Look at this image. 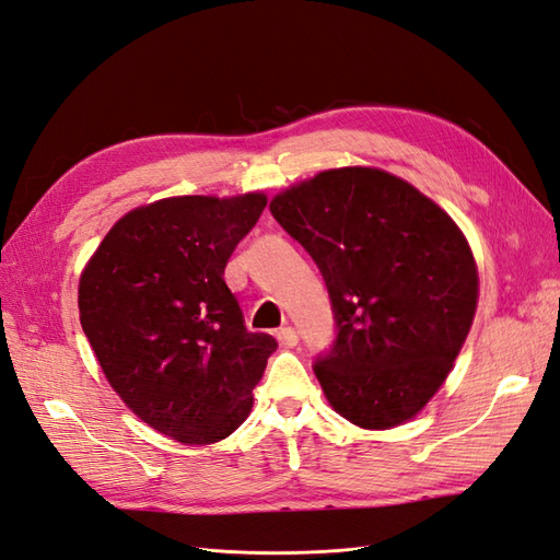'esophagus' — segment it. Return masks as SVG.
<instances>
[{
  "label": "esophagus",
  "mask_w": 560,
  "mask_h": 560,
  "mask_svg": "<svg viewBox=\"0 0 560 560\" xmlns=\"http://www.w3.org/2000/svg\"><path fill=\"white\" fill-rule=\"evenodd\" d=\"M277 340H279V346H281V348H295V346H298V334H295V328H291V326L281 328V331L277 334Z\"/></svg>",
  "instance_id": "1"
}]
</instances>
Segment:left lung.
Returning a JSON list of instances; mask_svg holds the SVG:
<instances>
[{"instance_id": "8db88e82", "label": "left lung", "mask_w": 560, "mask_h": 560, "mask_svg": "<svg viewBox=\"0 0 560 560\" xmlns=\"http://www.w3.org/2000/svg\"><path fill=\"white\" fill-rule=\"evenodd\" d=\"M269 210L331 295L338 336L314 364L328 405L366 430L411 421L447 381L478 310L462 229L417 186L366 165L291 184Z\"/></svg>"}]
</instances>
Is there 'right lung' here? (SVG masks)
Instances as JSON below:
<instances>
[{
  "label": "right lung",
  "mask_w": 560,
  "mask_h": 560,
  "mask_svg": "<svg viewBox=\"0 0 560 560\" xmlns=\"http://www.w3.org/2000/svg\"><path fill=\"white\" fill-rule=\"evenodd\" d=\"M265 206L262 191L153 200L110 226L80 275V324L110 388L177 442L232 435L277 350L243 326L224 281Z\"/></svg>",
  "instance_id": "1"
}]
</instances>
